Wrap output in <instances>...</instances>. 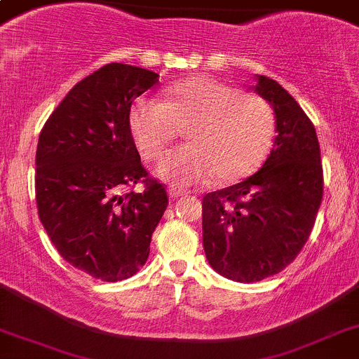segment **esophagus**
Returning <instances> with one entry per match:
<instances>
[{
  "label": "esophagus",
  "instance_id": "34e87169",
  "mask_svg": "<svg viewBox=\"0 0 359 359\" xmlns=\"http://www.w3.org/2000/svg\"><path fill=\"white\" fill-rule=\"evenodd\" d=\"M189 192L184 191V189H177V187H168V196H170V199H177V198H184V196H187Z\"/></svg>",
  "mask_w": 359,
  "mask_h": 359
}]
</instances>
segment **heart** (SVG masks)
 I'll use <instances>...</instances> for the list:
<instances>
[{"mask_svg": "<svg viewBox=\"0 0 359 359\" xmlns=\"http://www.w3.org/2000/svg\"><path fill=\"white\" fill-rule=\"evenodd\" d=\"M187 128L191 143L168 153L156 173L172 186L235 182L257 170L274 137L266 100L210 76L168 86L163 102L140 97L129 110V131L141 155L156 160Z\"/></svg>", "mask_w": 359, "mask_h": 359, "instance_id": "1", "label": "heart"}]
</instances>
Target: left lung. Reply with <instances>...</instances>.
<instances>
[{
  "instance_id": "1",
  "label": "left lung",
  "mask_w": 359,
  "mask_h": 359,
  "mask_svg": "<svg viewBox=\"0 0 359 359\" xmlns=\"http://www.w3.org/2000/svg\"><path fill=\"white\" fill-rule=\"evenodd\" d=\"M252 88L273 107L276 137L261 170L203 198V247L218 274L255 283L281 273L310 237L324 192L312 121L276 80Z\"/></svg>"
}]
</instances>
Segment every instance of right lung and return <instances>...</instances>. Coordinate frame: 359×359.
I'll return each mask as SVG.
<instances>
[{"label":"right lung","instance_id":"1","mask_svg":"<svg viewBox=\"0 0 359 359\" xmlns=\"http://www.w3.org/2000/svg\"><path fill=\"white\" fill-rule=\"evenodd\" d=\"M160 74L110 62L69 90L42 128L35 155L39 218L61 257L102 281L144 266L168 199L141 165L129 110ZM145 184L143 193L121 189Z\"/></svg>","mask_w":359,"mask_h":359}]
</instances>
